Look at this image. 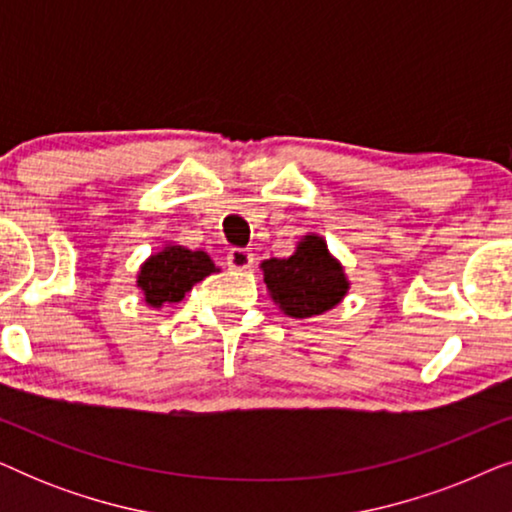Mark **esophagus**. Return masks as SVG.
I'll use <instances>...</instances> for the list:
<instances>
[{"label": "esophagus", "instance_id": "esophagus-1", "mask_svg": "<svg viewBox=\"0 0 512 512\" xmlns=\"http://www.w3.org/2000/svg\"><path fill=\"white\" fill-rule=\"evenodd\" d=\"M251 263H254V254L249 249H230L228 254V265L233 270H249Z\"/></svg>", "mask_w": 512, "mask_h": 512}]
</instances>
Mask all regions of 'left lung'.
Instances as JSON below:
<instances>
[{
    "label": "left lung",
    "instance_id": "left-lung-1",
    "mask_svg": "<svg viewBox=\"0 0 512 512\" xmlns=\"http://www.w3.org/2000/svg\"><path fill=\"white\" fill-rule=\"evenodd\" d=\"M263 272L275 303L298 319L331 310L349 289L340 263L317 235H307L293 256L265 261Z\"/></svg>",
    "mask_w": 512,
    "mask_h": 512
}]
</instances>
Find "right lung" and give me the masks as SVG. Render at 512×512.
I'll use <instances>...</instances> for the list:
<instances>
[{
	"mask_svg": "<svg viewBox=\"0 0 512 512\" xmlns=\"http://www.w3.org/2000/svg\"><path fill=\"white\" fill-rule=\"evenodd\" d=\"M214 263L205 251L184 247H165L142 265L137 286L144 291L146 303L160 307L163 303H179L191 286L214 272Z\"/></svg>",
	"mask_w": 512,
	"mask_h": 512,
	"instance_id": "obj_1",
	"label": "right lung"
}]
</instances>
